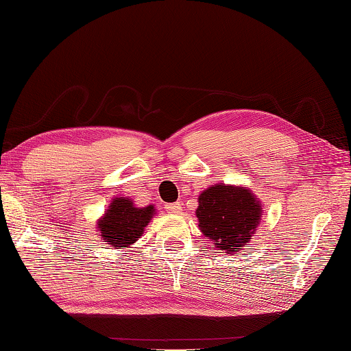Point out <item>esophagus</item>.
Here are the masks:
<instances>
[{"label":"esophagus","instance_id":"1","mask_svg":"<svg viewBox=\"0 0 351 351\" xmlns=\"http://www.w3.org/2000/svg\"><path fill=\"white\" fill-rule=\"evenodd\" d=\"M165 210L170 213H180L182 210V207L180 203H169V204H165Z\"/></svg>","mask_w":351,"mask_h":351}]
</instances>
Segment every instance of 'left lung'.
Listing matches in <instances>:
<instances>
[{"mask_svg":"<svg viewBox=\"0 0 351 351\" xmlns=\"http://www.w3.org/2000/svg\"><path fill=\"white\" fill-rule=\"evenodd\" d=\"M198 203L201 232L217 241L219 251L241 249L251 240L260 221L261 206L247 189L217 184L199 195Z\"/></svg>","mask_w":351,"mask_h":351,"instance_id":"8db88e82","label":"left lung"}]
</instances>
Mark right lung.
<instances>
[{
    "label": "right lung",
    "mask_w": 351,
    "mask_h": 351,
    "mask_svg": "<svg viewBox=\"0 0 351 351\" xmlns=\"http://www.w3.org/2000/svg\"><path fill=\"white\" fill-rule=\"evenodd\" d=\"M153 213V206L139 209L127 198H116L99 221L100 235L108 246L127 247L142 235Z\"/></svg>",
    "instance_id": "right-lung-1"
}]
</instances>
